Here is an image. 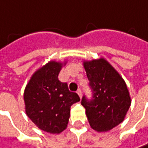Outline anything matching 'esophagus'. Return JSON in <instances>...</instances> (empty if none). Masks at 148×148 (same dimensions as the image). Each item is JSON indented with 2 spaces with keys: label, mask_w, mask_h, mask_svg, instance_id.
<instances>
[{
  "label": "esophagus",
  "mask_w": 148,
  "mask_h": 148,
  "mask_svg": "<svg viewBox=\"0 0 148 148\" xmlns=\"http://www.w3.org/2000/svg\"><path fill=\"white\" fill-rule=\"evenodd\" d=\"M77 94H78V95L80 96V98H82V90H81V89H78Z\"/></svg>",
  "instance_id": "1"
}]
</instances>
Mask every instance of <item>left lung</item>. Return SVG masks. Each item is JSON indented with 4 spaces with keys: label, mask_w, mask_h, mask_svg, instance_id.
<instances>
[{
    "label": "left lung",
    "mask_w": 148,
    "mask_h": 148,
    "mask_svg": "<svg viewBox=\"0 0 148 148\" xmlns=\"http://www.w3.org/2000/svg\"><path fill=\"white\" fill-rule=\"evenodd\" d=\"M83 66L93 91V99L83 96L82 105L91 127L108 132L121 123L131 105L127 84L115 68L104 58L84 60Z\"/></svg>",
    "instance_id": "8db88e82"
}]
</instances>
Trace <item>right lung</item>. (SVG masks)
I'll return each mask as SVG.
<instances>
[{
    "mask_svg": "<svg viewBox=\"0 0 148 148\" xmlns=\"http://www.w3.org/2000/svg\"><path fill=\"white\" fill-rule=\"evenodd\" d=\"M66 61L51 60L36 70L24 90L25 111L40 130L49 134L64 131L70 117V108L80 101L76 93L68 90L67 84L58 79Z\"/></svg>",
    "mask_w": 148,
    "mask_h": 148,
    "instance_id": "1",
    "label": "right lung"
}]
</instances>
